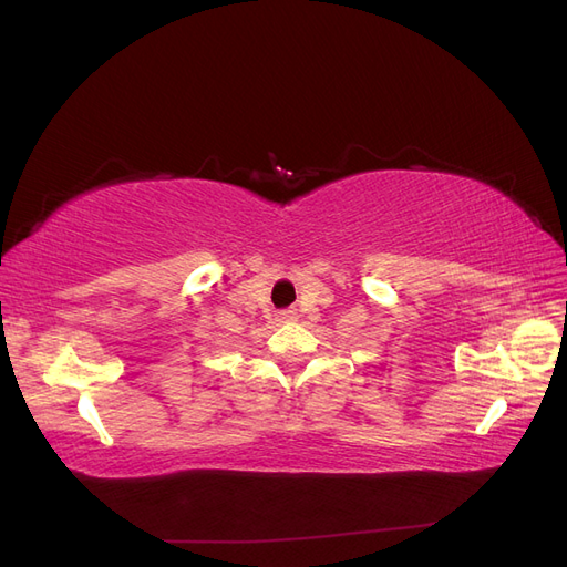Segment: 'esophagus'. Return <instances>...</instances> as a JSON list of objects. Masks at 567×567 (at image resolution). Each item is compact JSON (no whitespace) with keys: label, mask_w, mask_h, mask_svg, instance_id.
Returning <instances> with one entry per match:
<instances>
[{"label":"esophagus","mask_w":567,"mask_h":567,"mask_svg":"<svg viewBox=\"0 0 567 567\" xmlns=\"http://www.w3.org/2000/svg\"><path fill=\"white\" fill-rule=\"evenodd\" d=\"M279 319L281 321H290V319H293V312H279Z\"/></svg>","instance_id":"obj_1"}]
</instances>
